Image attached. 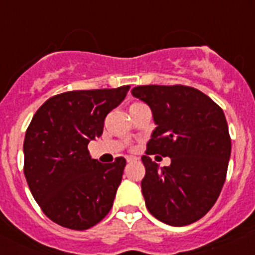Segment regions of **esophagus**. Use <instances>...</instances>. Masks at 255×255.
<instances>
[{
	"mask_svg": "<svg viewBox=\"0 0 255 255\" xmlns=\"http://www.w3.org/2000/svg\"><path fill=\"white\" fill-rule=\"evenodd\" d=\"M136 160H139L137 157H133V156H127V163H135Z\"/></svg>",
	"mask_w": 255,
	"mask_h": 255,
	"instance_id": "1",
	"label": "esophagus"
}]
</instances>
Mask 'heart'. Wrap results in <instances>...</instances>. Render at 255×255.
Returning <instances> with one entry per match:
<instances>
[{
    "label": "heart",
    "mask_w": 255,
    "mask_h": 255,
    "mask_svg": "<svg viewBox=\"0 0 255 255\" xmlns=\"http://www.w3.org/2000/svg\"><path fill=\"white\" fill-rule=\"evenodd\" d=\"M140 104H141V103H133V104H132V106H131V107H136V106H140Z\"/></svg>",
    "instance_id": "1"
}]
</instances>
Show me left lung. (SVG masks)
I'll list each match as a JSON object with an SVG mask.
<instances>
[{
  "instance_id": "8db88e82",
  "label": "left lung",
  "mask_w": 255,
  "mask_h": 255,
  "mask_svg": "<svg viewBox=\"0 0 255 255\" xmlns=\"http://www.w3.org/2000/svg\"><path fill=\"white\" fill-rule=\"evenodd\" d=\"M132 95L149 106L157 126L145 153L171 157L170 167L163 168L146 155L141 157L147 209L172 226L198 221L225 182L232 152L225 114L209 96L188 86H137Z\"/></svg>"
}]
</instances>
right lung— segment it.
I'll return each mask as SVG.
<instances>
[{
	"label": "right lung",
	"instance_id": "add662e5",
	"mask_svg": "<svg viewBox=\"0 0 255 255\" xmlns=\"http://www.w3.org/2000/svg\"><path fill=\"white\" fill-rule=\"evenodd\" d=\"M129 86L69 91L51 96L34 114L23 141V173L34 200L58 225L86 230L111 210L126 167L91 159L88 143Z\"/></svg>",
	"mask_w": 255,
	"mask_h": 255
}]
</instances>
